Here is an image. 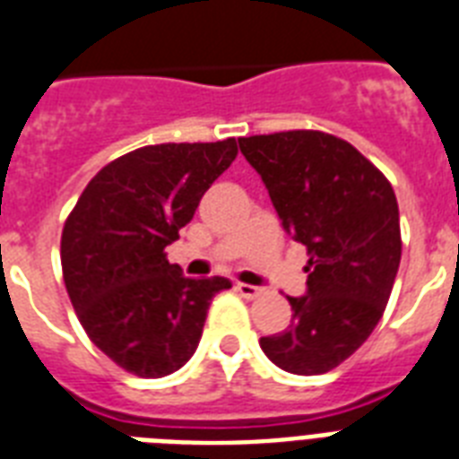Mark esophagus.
Segmentation results:
<instances>
[{"label":"esophagus","instance_id":"1","mask_svg":"<svg viewBox=\"0 0 459 459\" xmlns=\"http://www.w3.org/2000/svg\"><path fill=\"white\" fill-rule=\"evenodd\" d=\"M236 290L240 295H243L245 300H255V298H259V295L264 293V288H257V286H250V283H238Z\"/></svg>","mask_w":459,"mask_h":459}]
</instances>
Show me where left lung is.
Wrapping results in <instances>:
<instances>
[{
	"instance_id": "obj_1",
	"label": "left lung",
	"mask_w": 459,
	"mask_h": 459,
	"mask_svg": "<svg viewBox=\"0 0 459 459\" xmlns=\"http://www.w3.org/2000/svg\"><path fill=\"white\" fill-rule=\"evenodd\" d=\"M286 233L307 247V293L293 319L259 345L290 374H326L371 335L400 266V214L391 183L345 140L321 131L240 138Z\"/></svg>"
}]
</instances>
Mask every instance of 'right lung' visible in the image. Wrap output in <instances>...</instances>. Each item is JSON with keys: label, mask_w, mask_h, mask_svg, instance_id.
<instances>
[{"label": "right lung", "mask_w": 459, "mask_h": 459, "mask_svg": "<svg viewBox=\"0 0 459 459\" xmlns=\"http://www.w3.org/2000/svg\"><path fill=\"white\" fill-rule=\"evenodd\" d=\"M236 154V138L140 147L104 166L64 223L61 269L78 321L135 377L178 371L212 298L230 288L221 276L186 279L164 250Z\"/></svg>", "instance_id": "right-lung-1"}]
</instances>
